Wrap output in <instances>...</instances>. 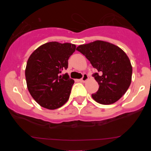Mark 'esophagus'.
<instances>
[{"label":"esophagus","mask_w":151,"mask_h":151,"mask_svg":"<svg viewBox=\"0 0 151 151\" xmlns=\"http://www.w3.org/2000/svg\"><path fill=\"white\" fill-rule=\"evenodd\" d=\"M88 75H87L86 74H83V77H82L81 79H80V81L81 82H83V83H85V81H86L87 80H88Z\"/></svg>","instance_id":"34e87169"}]
</instances>
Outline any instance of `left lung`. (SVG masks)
Instances as JSON below:
<instances>
[{
    "instance_id": "left-lung-1",
    "label": "left lung",
    "mask_w": 151,
    "mask_h": 151,
    "mask_svg": "<svg viewBox=\"0 0 151 151\" xmlns=\"http://www.w3.org/2000/svg\"><path fill=\"white\" fill-rule=\"evenodd\" d=\"M98 72L93 74L99 88L92 98L101 104L116 102L127 91L132 82V67L120 47L103 41H95L77 47Z\"/></svg>"
}]
</instances>
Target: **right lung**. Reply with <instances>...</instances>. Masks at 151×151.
<instances>
[{
	"mask_svg": "<svg viewBox=\"0 0 151 151\" xmlns=\"http://www.w3.org/2000/svg\"><path fill=\"white\" fill-rule=\"evenodd\" d=\"M76 50L70 43L51 42L38 47L29 57L25 68L28 91L42 107L55 109L69 98L74 80L68 74V60Z\"/></svg>",
	"mask_w": 151,
	"mask_h": 151,
	"instance_id": "1",
	"label": "right lung"
}]
</instances>
